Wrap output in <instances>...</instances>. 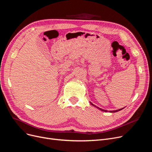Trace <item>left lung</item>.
I'll list each match as a JSON object with an SVG mask.
<instances>
[{
    "mask_svg": "<svg viewBox=\"0 0 152 152\" xmlns=\"http://www.w3.org/2000/svg\"><path fill=\"white\" fill-rule=\"evenodd\" d=\"M91 104V105H94V107H97V109H99V110H102V111H104V112H107V110H104V109H101V108H99V107H96L95 105H94L92 103H91V102H90ZM124 108H122V109H117V110H110V111H109L110 113H117V112H118V111H120V110H122Z\"/></svg>",
    "mask_w": 152,
    "mask_h": 152,
    "instance_id": "left-lung-1",
    "label": "left lung"
}]
</instances>
